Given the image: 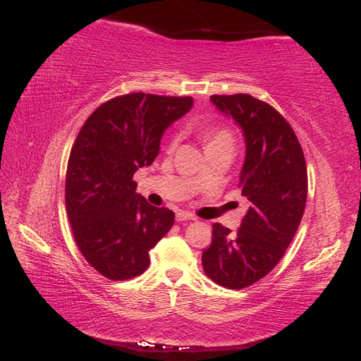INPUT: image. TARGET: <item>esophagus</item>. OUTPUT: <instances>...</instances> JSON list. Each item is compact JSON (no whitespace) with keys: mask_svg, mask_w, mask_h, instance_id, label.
Instances as JSON below:
<instances>
[{"mask_svg":"<svg viewBox=\"0 0 361 361\" xmlns=\"http://www.w3.org/2000/svg\"><path fill=\"white\" fill-rule=\"evenodd\" d=\"M193 219H195V216L189 214V212H178V214H177L178 223H183V221H193Z\"/></svg>","mask_w":361,"mask_h":361,"instance_id":"34e87169","label":"esophagus"}]
</instances>
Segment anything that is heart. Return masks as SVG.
Instances as JSON below:
<instances>
[{
    "label": "heart",
    "mask_w": 361,
    "mask_h": 361,
    "mask_svg": "<svg viewBox=\"0 0 361 361\" xmlns=\"http://www.w3.org/2000/svg\"><path fill=\"white\" fill-rule=\"evenodd\" d=\"M201 137H202V142H204L206 147L214 146V145H223V143L233 145V134L228 128H224V126H210V128L202 129ZM177 138H178L177 134L175 133L171 134L169 143H168L169 149H173L175 145H177Z\"/></svg>",
    "instance_id": "obj_1"
}]
</instances>
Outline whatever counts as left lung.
Listing matches in <instances>:
<instances>
[{"label":"left lung","instance_id":"8db88e82","mask_svg":"<svg viewBox=\"0 0 361 361\" xmlns=\"http://www.w3.org/2000/svg\"><path fill=\"white\" fill-rule=\"evenodd\" d=\"M210 100L244 133L238 186L250 207L236 232L212 226V244L201 261L215 283L243 290L274 269L298 232L307 204V163L291 125L267 102L243 92Z\"/></svg>","mask_w":361,"mask_h":361}]
</instances>
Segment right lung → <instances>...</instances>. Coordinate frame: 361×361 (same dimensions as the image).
Here are the masks:
<instances>
[{
  "label": "right lung",
  "mask_w": 361,
  "mask_h": 361,
  "mask_svg": "<svg viewBox=\"0 0 361 361\" xmlns=\"http://www.w3.org/2000/svg\"><path fill=\"white\" fill-rule=\"evenodd\" d=\"M193 105L190 96L131 92L94 109L71 147L66 204L87 262L111 281L149 267V250L173 226V212L137 195L138 168L159 155L161 135Z\"/></svg>",
  "instance_id": "obj_1"
}]
</instances>
